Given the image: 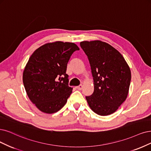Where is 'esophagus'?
Wrapping results in <instances>:
<instances>
[{
	"mask_svg": "<svg viewBox=\"0 0 151 151\" xmlns=\"http://www.w3.org/2000/svg\"><path fill=\"white\" fill-rule=\"evenodd\" d=\"M76 88L77 89V90H81L82 88H83V85H80L79 86H76Z\"/></svg>",
	"mask_w": 151,
	"mask_h": 151,
	"instance_id": "esophagus-1",
	"label": "esophagus"
}]
</instances>
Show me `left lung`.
Instances as JSON below:
<instances>
[{"label":"left lung","mask_w":151,"mask_h":151,"mask_svg":"<svg viewBox=\"0 0 151 151\" xmlns=\"http://www.w3.org/2000/svg\"><path fill=\"white\" fill-rule=\"evenodd\" d=\"M80 46L87 55L93 78L94 91L86 96L90 108L100 116L113 114L128 94L131 79L122 55L107 43L84 41Z\"/></svg>","instance_id":"obj_1"}]
</instances>
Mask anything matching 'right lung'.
<instances>
[{
  "label": "right lung",
  "instance_id": "right-lung-1",
  "mask_svg": "<svg viewBox=\"0 0 151 151\" xmlns=\"http://www.w3.org/2000/svg\"><path fill=\"white\" fill-rule=\"evenodd\" d=\"M78 48L74 43L43 45L31 55L23 73V83L30 101L45 113L57 112L72 93L66 73L67 63Z\"/></svg>",
  "mask_w": 151,
  "mask_h": 151
}]
</instances>
